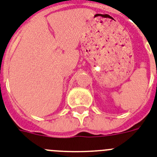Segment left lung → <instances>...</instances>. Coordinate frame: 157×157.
Returning <instances> with one entry per match:
<instances>
[{
	"label": "left lung",
	"instance_id": "left-lung-1",
	"mask_svg": "<svg viewBox=\"0 0 157 157\" xmlns=\"http://www.w3.org/2000/svg\"><path fill=\"white\" fill-rule=\"evenodd\" d=\"M156 73H157V69H156Z\"/></svg>",
	"mask_w": 157,
	"mask_h": 157
}]
</instances>
